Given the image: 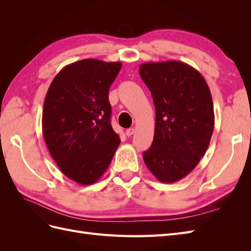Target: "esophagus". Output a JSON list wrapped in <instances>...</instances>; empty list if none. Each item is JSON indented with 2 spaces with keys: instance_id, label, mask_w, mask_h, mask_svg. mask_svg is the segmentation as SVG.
I'll return each mask as SVG.
<instances>
[{
  "instance_id": "obj_1",
  "label": "esophagus",
  "mask_w": 251,
  "mask_h": 251,
  "mask_svg": "<svg viewBox=\"0 0 251 251\" xmlns=\"http://www.w3.org/2000/svg\"><path fill=\"white\" fill-rule=\"evenodd\" d=\"M134 133H135V130H134L133 127H131V128H127V130L126 131V135L127 136V137H130V136H132Z\"/></svg>"
}]
</instances>
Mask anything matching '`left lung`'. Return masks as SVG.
Segmentation results:
<instances>
[{
  "instance_id": "8db88e82",
  "label": "left lung",
  "mask_w": 251,
  "mask_h": 251,
  "mask_svg": "<svg viewBox=\"0 0 251 251\" xmlns=\"http://www.w3.org/2000/svg\"><path fill=\"white\" fill-rule=\"evenodd\" d=\"M139 74L156 110L144 163L159 181L177 182L196 168L209 146L215 126L209 88L198 71L177 60L142 64Z\"/></svg>"
}]
</instances>
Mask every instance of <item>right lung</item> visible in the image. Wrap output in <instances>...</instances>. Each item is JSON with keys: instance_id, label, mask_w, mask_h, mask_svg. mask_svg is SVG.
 I'll return each instance as SVG.
<instances>
[{"instance_id": "right-lung-1", "label": "right lung", "mask_w": 251, "mask_h": 251, "mask_svg": "<svg viewBox=\"0 0 251 251\" xmlns=\"http://www.w3.org/2000/svg\"><path fill=\"white\" fill-rule=\"evenodd\" d=\"M120 68L119 62L78 60L57 73L45 98V142L59 170L81 185L102 176L120 143L111 126L109 102V89Z\"/></svg>"}]
</instances>
